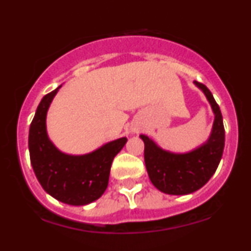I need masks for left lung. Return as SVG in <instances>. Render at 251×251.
Returning <instances> with one entry per match:
<instances>
[{
  "label": "left lung",
  "mask_w": 251,
  "mask_h": 251,
  "mask_svg": "<svg viewBox=\"0 0 251 251\" xmlns=\"http://www.w3.org/2000/svg\"><path fill=\"white\" fill-rule=\"evenodd\" d=\"M194 83L204 93L215 116L205 143L189 152L175 153L158 146L148 135L140 134L145 144L144 159L150 180L164 194L180 196L200 190L215 174L223 154L226 133L221 109L205 85Z\"/></svg>",
  "instance_id": "8db88e82"
}]
</instances>
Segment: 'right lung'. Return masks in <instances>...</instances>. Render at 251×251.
Returning <instances> with one entry per match:
<instances>
[{
    "instance_id": "obj_1",
    "label": "right lung",
    "mask_w": 251,
    "mask_h": 251,
    "mask_svg": "<svg viewBox=\"0 0 251 251\" xmlns=\"http://www.w3.org/2000/svg\"><path fill=\"white\" fill-rule=\"evenodd\" d=\"M61 86L42 98L30 124L28 148L30 163L41 186L55 200L70 205H87L101 197L108 185L113 158L124 148L123 137L86 154L60 151L47 133V112Z\"/></svg>"
}]
</instances>
